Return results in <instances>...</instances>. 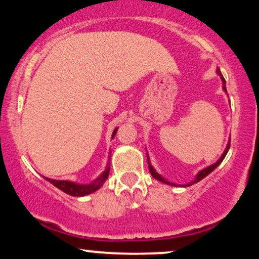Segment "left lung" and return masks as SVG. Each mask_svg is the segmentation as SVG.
Instances as JSON below:
<instances>
[{
	"instance_id": "left-lung-1",
	"label": "left lung",
	"mask_w": 259,
	"mask_h": 259,
	"mask_svg": "<svg viewBox=\"0 0 259 259\" xmlns=\"http://www.w3.org/2000/svg\"><path fill=\"white\" fill-rule=\"evenodd\" d=\"M217 74L221 76L222 81H223V90L226 91V92H227V88H226V80H224L223 75H222V72H221V70H220V69H217ZM229 148H230V141L228 142V145H227L226 150H224V153H223V155H222V156H221V159L218 160L217 162H215V163H213V165H211V166L206 167V168L201 169V171H200V172L197 173V175H196L195 179H194L193 182H190L189 184H187V185H185V187H189V185H193V184L197 183V182H200V181H201V179H203V178L206 177V176H208L209 173H211L212 171H213V169L215 168V167H218V166H220L222 161H223V160H224V157H226V155H227V153H228V150H229ZM148 166H149V171H150L151 176H153V177H154L155 179H157V181L162 182V183H165V184H168V185H176V184H173V183H169L168 181H166L165 178H163V177H161V176L159 175V173H157L156 171H155V169L153 168V166L150 165V161H149V157H148Z\"/></svg>"
}]
</instances>
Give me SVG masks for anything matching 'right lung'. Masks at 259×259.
<instances>
[{
    "mask_svg": "<svg viewBox=\"0 0 259 259\" xmlns=\"http://www.w3.org/2000/svg\"><path fill=\"white\" fill-rule=\"evenodd\" d=\"M117 128L114 130L112 132L111 138H114L115 135H116ZM110 165H106V169L104 172L100 175L99 178H97L93 183L91 184H76L74 182H69V181H56V179H51V178H46L50 183H52L54 187H57L58 189H60L64 193H66L68 195L71 196H84L88 195V194H92L94 191H97L102 187L103 183L106 181V178L109 177V171H110Z\"/></svg>",
    "mask_w": 259,
    "mask_h": 259,
    "instance_id": "add662e5",
    "label": "right lung"
}]
</instances>
